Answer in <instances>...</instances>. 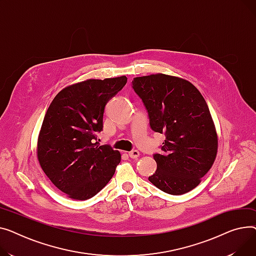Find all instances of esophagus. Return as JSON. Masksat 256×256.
<instances>
[{
	"mask_svg": "<svg viewBox=\"0 0 256 256\" xmlns=\"http://www.w3.org/2000/svg\"><path fill=\"white\" fill-rule=\"evenodd\" d=\"M129 157L132 159H136L140 157V152L138 150H132V151L129 152Z\"/></svg>",
	"mask_w": 256,
	"mask_h": 256,
	"instance_id": "34e87169",
	"label": "esophagus"
}]
</instances>
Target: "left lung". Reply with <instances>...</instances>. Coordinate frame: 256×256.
Returning a JSON list of instances; mask_svg holds the SVG:
<instances>
[{
  "label": "left lung",
  "instance_id": "left-lung-1",
  "mask_svg": "<svg viewBox=\"0 0 256 256\" xmlns=\"http://www.w3.org/2000/svg\"><path fill=\"white\" fill-rule=\"evenodd\" d=\"M132 88L148 110L152 130L165 135L157 170L148 181L172 195L189 192L215 161L218 138L208 104L188 80L162 73L135 78Z\"/></svg>",
  "mask_w": 256,
  "mask_h": 256
}]
</instances>
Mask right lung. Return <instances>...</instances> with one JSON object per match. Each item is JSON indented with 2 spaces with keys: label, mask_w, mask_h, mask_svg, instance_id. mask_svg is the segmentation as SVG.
<instances>
[{
  "label": "right lung",
  "mask_w": 256,
  "mask_h": 256,
  "mask_svg": "<svg viewBox=\"0 0 256 256\" xmlns=\"http://www.w3.org/2000/svg\"><path fill=\"white\" fill-rule=\"evenodd\" d=\"M127 82L126 76L88 80L63 88L45 114L37 156L52 184L70 198H93L110 181L121 154L100 146L105 105Z\"/></svg>",
  "instance_id": "right-lung-1"
}]
</instances>
